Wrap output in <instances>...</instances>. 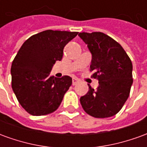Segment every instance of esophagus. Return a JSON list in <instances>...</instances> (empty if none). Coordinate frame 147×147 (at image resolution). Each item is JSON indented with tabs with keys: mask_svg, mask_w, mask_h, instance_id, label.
<instances>
[{
	"mask_svg": "<svg viewBox=\"0 0 147 147\" xmlns=\"http://www.w3.org/2000/svg\"><path fill=\"white\" fill-rule=\"evenodd\" d=\"M77 83H78V80L76 79V78H73V79H72V85L74 86V85H76Z\"/></svg>",
	"mask_w": 147,
	"mask_h": 147,
	"instance_id": "34e87169",
	"label": "esophagus"
}]
</instances>
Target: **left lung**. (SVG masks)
I'll return each mask as SVG.
<instances>
[{
	"label": "left lung",
	"mask_w": 147,
	"mask_h": 147,
	"mask_svg": "<svg viewBox=\"0 0 147 147\" xmlns=\"http://www.w3.org/2000/svg\"><path fill=\"white\" fill-rule=\"evenodd\" d=\"M92 54L91 77L98 80L96 90L80 98L86 112L96 118L113 117L122 109L128 98L132 85V63L123 47L102 32L79 34Z\"/></svg>",
	"instance_id": "8db88e82"
}]
</instances>
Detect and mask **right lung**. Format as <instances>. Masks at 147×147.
I'll return each instance as SVG.
<instances>
[{"mask_svg":"<svg viewBox=\"0 0 147 147\" xmlns=\"http://www.w3.org/2000/svg\"><path fill=\"white\" fill-rule=\"evenodd\" d=\"M78 32L47 30L34 34L21 46L11 67V87L28 113L44 116L58 109L72 83L68 76H50L53 65L61 61L64 48Z\"/></svg>","mask_w":147,"mask_h":147,"instance_id":"add662e5","label":"right lung"}]
</instances>
